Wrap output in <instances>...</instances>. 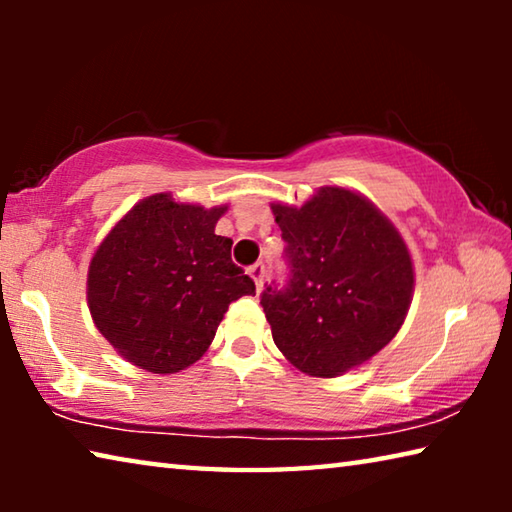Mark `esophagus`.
I'll return each instance as SVG.
<instances>
[{
  "instance_id": "esophagus-1",
  "label": "esophagus",
  "mask_w": 512,
  "mask_h": 512,
  "mask_svg": "<svg viewBox=\"0 0 512 512\" xmlns=\"http://www.w3.org/2000/svg\"><path fill=\"white\" fill-rule=\"evenodd\" d=\"M264 273H266V266H264L262 262H257V264H253V266L248 268V275L253 277V282H255L257 291L262 289V284H264Z\"/></svg>"
}]
</instances>
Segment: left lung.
<instances>
[{"instance_id":"obj_1","label":"left lung","mask_w":512,"mask_h":512,"mask_svg":"<svg viewBox=\"0 0 512 512\" xmlns=\"http://www.w3.org/2000/svg\"><path fill=\"white\" fill-rule=\"evenodd\" d=\"M289 282L262 307L284 357L311 377H339L400 332L413 262L395 225L366 196L320 187L302 207L273 203Z\"/></svg>"}]
</instances>
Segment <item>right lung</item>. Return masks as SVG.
Here are the masks:
<instances>
[{"label": "right lung", "mask_w": 512, "mask_h": 512, "mask_svg": "<svg viewBox=\"0 0 512 512\" xmlns=\"http://www.w3.org/2000/svg\"><path fill=\"white\" fill-rule=\"evenodd\" d=\"M228 207L153 194L117 221L94 253L88 307L106 341L133 366L171 375L203 357L230 302L255 282L214 235Z\"/></svg>", "instance_id": "1"}]
</instances>
